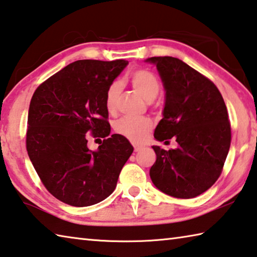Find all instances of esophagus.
Listing matches in <instances>:
<instances>
[{
    "label": "esophagus",
    "mask_w": 257,
    "mask_h": 257,
    "mask_svg": "<svg viewBox=\"0 0 257 257\" xmlns=\"http://www.w3.org/2000/svg\"><path fill=\"white\" fill-rule=\"evenodd\" d=\"M134 148H135V152H141L142 149H143L142 146H137V145H135Z\"/></svg>",
    "instance_id": "esophagus-1"
}]
</instances>
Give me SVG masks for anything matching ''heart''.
<instances>
[{
  "instance_id": "1",
  "label": "heart",
  "mask_w": 257,
  "mask_h": 257,
  "mask_svg": "<svg viewBox=\"0 0 257 257\" xmlns=\"http://www.w3.org/2000/svg\"><path fill=\"white\" fill-rule=\"evenodd\" d=\"M130 83L134 90L145 101L152 102L161 91V83L151 72L139 69L130 75ZM121 92V84L114 82L109 86L105 94V106L109 113H114L118 108V101ZM153 127L152 121L147 118L134 119L123 116L114 124V130L121 136L129 139L130 142L141 144L147 137Z\"/></svg>"
}]
</instances>
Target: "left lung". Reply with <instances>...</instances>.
<instances>
[{
  "mask_svg": "<svg viewBox=\"0 0 257 257\" xmlns=\"http://www.w3.org/2000/svg\"><path fill=\"white\" fill-rule=\"evenodd\" d=\"M165 91L163 119L154 137L175 138L177 148L153 146L156 162L149 175L171 197L190 199L203 193L220 176L229 152L231 130L220 92L206 76L175 57H151Z\"/></svg>",
  "mask_w": 257,
  "mask_h": 257,
  "instance_id": "left-lung-1",
  "label": "left lung"
}]
</instances>
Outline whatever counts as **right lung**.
Here are the masks:
<instances>
[{"label":"right lung","instance_id":"obj_1","mask_svg":"<svg viewBox=\"0 0 257 257\" xmlns=\"http://www.w3.org/2000/svg\"><path fill=\"white\" fill-rule=\"evenodd\" d=\"M128 65L82 59L67 65L35 91L28 113L27 151L37 174L56 199L88 207L113 192L134 152L128 139L110 135L105 94ZM104 138L96 151L87 134Z\"/></svg>","mask_w":257,"mask_h":257}]
</instances>
